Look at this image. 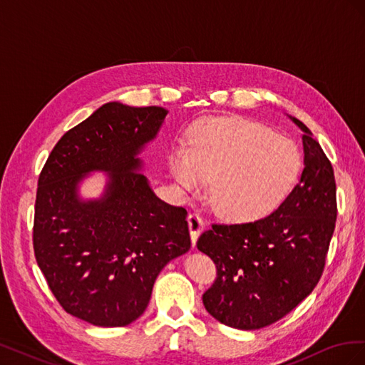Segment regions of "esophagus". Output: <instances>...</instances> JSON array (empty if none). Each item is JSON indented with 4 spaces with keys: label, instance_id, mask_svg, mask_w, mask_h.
<instances>
[{
    "label": "esophagus",
    "instance_id": "34e87169",
    "mask_svg": "<svg viewBox=\"0 0 365 365\" xmlns=\"http://www.w3.org/2000/svg\"><path fill=\"white\" fill-rule=\"evenodd\" d=\"M187 220H189L190 237H192V242H193V245H195L197 237H200V235L202 233V230H204V220H202V217H201L200 215H197V213L189 215V217H187Z\"/></svg>",
    "mask_w": 365,
    "mask_h": 365
}]
</instances>
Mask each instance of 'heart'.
Segmentation results:
<instances>
[{"label": "heart", "mask_w": 365, "mask_h": 365, "mask_svg": "<svg viewBox=\"0 0 365 365\" xmlns=\"http://www.w3.org/2000/svg\"><path fill=\"white\" fill-rule=\"evenodd\" d=\"M175 180L185 192H201L207 182L210 204L228 220L259 219L277 207L292 189L302 157L294 141L242 117L200 121L190 148H175L169 157Z\"/></svg>", "instance_id": "obj_1"}]
</instances>
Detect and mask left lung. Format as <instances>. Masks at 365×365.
Masks as SVG:
<instances>
[{"mask_svg": "<svg viewBox=\"0 0 365 365\" xmlns=\"http://www.w3.org/2000/svg\"><path fill=\"white\" fill-rule=\"evenodd\" d=\"M303 130L304 169L271 215L247 224H213L197 250L217 277L202 295L207 312L225 326L256 330L279 322L314 291L322 277L336 222L332 164L312 132Z\"/></svg>", "mask_w": 365, "mask_h": 365, "instance_id": "1", "label": "left lung"}]
</instances>
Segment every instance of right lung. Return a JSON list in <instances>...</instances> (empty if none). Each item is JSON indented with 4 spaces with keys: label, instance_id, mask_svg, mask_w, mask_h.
Masks as SVG:
<instances>
[{
    "label": "right lung",
    "instance_id": "right-lung-1",
    "mask_svg": "<svg viewBox=\"0 0 365 365\" xmlns=\"http://www.w3.org/2000/svg\"><path fill=\"white\" fill-rule=\"evenodd\" d=\"M168 111L109 102L56 143L38 180L33 248L65 312L101 327L146 311L153 283L190 250L187 210L152 192L137 158ZM109 171L104 195L83 202L84 175Z\"/></svg>",
    "mask_w": 365,
    "mask_h": 365
}]
</instances>
